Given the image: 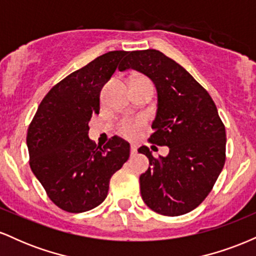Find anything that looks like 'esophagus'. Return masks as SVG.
Returning <instances> with one entry per match:
<instances>
[{
    "label": "esophagus",
    "mask_w": 256,
    "mask_h": 256,
    "mask_svg": "<svg viewBox=\"0 0 256 256\" xmlns=\"http://www.w3.org/2000/svg\"><path fill=\"white\" fill-rule=\"evenodd\" d=\"M130 152H131V155H134L137 152V146L134 144H131V148H130Z\"/></svg>",
    "instance_id": "esophagus-1"
}]
</instances>
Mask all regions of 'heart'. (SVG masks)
I'll return each mask as SVG.
<instances>
[{"instance_id":"1","label":"heart","mask_w":256,"mask_h":256,"mask_svg":"<svg viewBox=\"0 0 256 256\" xmlns=\"http://www.w3.org/2000/svg\"><path fill=\"white\" fill-rule=\"evenodd\" d=\"M140 124H142L140 120H122L119 122V131L126 137H132L137 134L138 128H140Z\"/></svg>"}]
</instances>
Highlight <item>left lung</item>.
<instances>
[{"instance_id":"obj_1","label":"left lung","mask_w":256,"mask_h":256,"mask_svg":"<svg viewBox=\"0 0 256 256\" xmlns=\"http://www.w3.org/2000/svg\"><path fill=\"white\" fill-rule=\"evenodd\" d=\"M128 68L156 88L149 140L170 149L158 158L148 146L138 149L149 158V168L140 177L143 201L162 216L192 212L210 192L225 164V126L216 104L183 66L155 49L128 52L119 71Z\"/></svg>"}]
</instances>
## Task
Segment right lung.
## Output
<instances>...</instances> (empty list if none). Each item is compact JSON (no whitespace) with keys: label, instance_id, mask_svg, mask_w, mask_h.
Listing matches in <instances>:
<instances>
[{"label":"right lung","instance_id":"right-lung-1","mask_svg":"<svg viewBox=\"0 0 256 256\" xmlns=\"http://www.w3.org/2000/svg\"><path fill=\"white\" fill-rule=\"evenodd\" d=\"M128 52H106L52 86L28 126L30 166L61 210L83 213L107 198L112 176L128 161L130 144L120 137L98 148L89 122L100 110V92Z\"/></svg>","mask_w":256,"mask_h":256}]
</instances>
